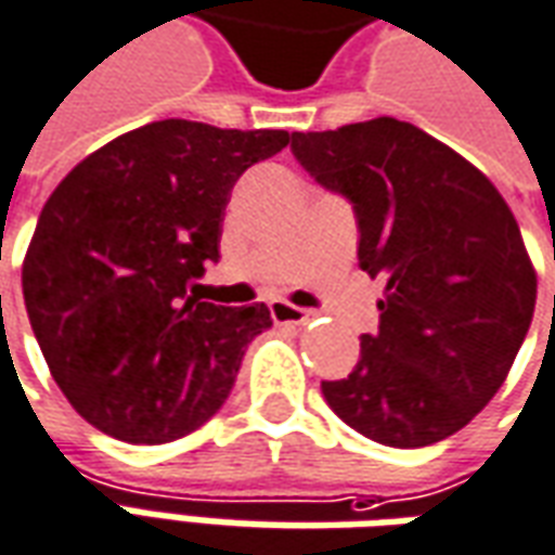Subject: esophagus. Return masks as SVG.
I'll list each match as a JSON object with an SVG mask.
<instances>
[{
	"label": "esophagus",
	"mask_w": 555,
	"mask_h": 555,
	"mask_svg": "<svg viewBox=\"0 0 555 555\" xmlns=\"http://www.w3.org/2000/svg\"><path fill=\"white\" fill-rule=\"evenodd\" d=\"M270 315H273L276 324H309L312 321V312L297 309V306L285 304V300H273L270 304Z\"/></svg>",
	"instance_id": "34e87169"
}]
</instances>
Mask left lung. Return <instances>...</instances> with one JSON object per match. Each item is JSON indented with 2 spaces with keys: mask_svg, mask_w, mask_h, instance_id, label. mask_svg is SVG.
Listing matches in <instances>:
<instances>
[{
  "mask_svg": "<svg viewBox=\"0 0 555 555\" xmlns=\"http://www.w3.org/2000/svg\"><path fill=\"white\" fill-rule=\"evenodd\" d=\"M291 150L354 204L360 267L387 282L358 366L321 382L327 405L387 448L448 439L495 397L532 324L538 276L514 212L468 158L393 116L294 131Z\"/></svg>",
  "mask_w": 555,
  "mask_h": 555,
  "instance_id": "8db88e82",
  "label": "left lung"
}]
</instances>
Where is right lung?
Masks as SVG:
<instances>
[{"mask_svg": "<svg viewBox=\"0 0 555 555\" xmlns=\"http://www.w3.org/2000/svg\"><path fill=\"white\" fill-rule=\"evenodd\" d=\"M288 131L162 119L89 153L35 224L23 300L75 412L129 444L183 439L216 414L264 304H204L192 282L219 258L231 189Z\"/></svg>", "mask_w": 555, "mask_h": 555, "instance_id": "right-lung-1", "label": "right lung"}]
</instances>
